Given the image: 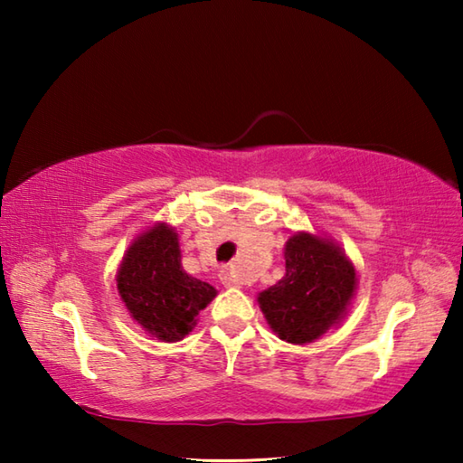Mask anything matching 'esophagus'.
<instances>
[{
  "label": "esophagus",
  "mask_w": 463,
  "mask_h": 463,
  "mask_svg": "<svg viewBox=\"0 0 463 463\" xmlns=\"http://www.w3.org/2000/svg\"><path fill=\"white\" fill-rule=\"evenodd\" d=\"M221 281H222L224 288H239V284H241V281L237 279V276H234V273L229 271V269L221 273Z\"/></svg>",
  "instance_id": "1"
}]
</instances>
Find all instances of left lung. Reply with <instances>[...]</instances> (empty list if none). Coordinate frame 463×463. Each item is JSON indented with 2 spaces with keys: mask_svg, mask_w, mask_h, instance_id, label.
<instances>
[{
  "mask_svg": "<svg viewBox=\"0 0 463 463\" xmlns=\"http://www.w3.org/2000/svg\"><path fill=\"white\" fill-rule=\"evenodd\" d=\"M286 276L257 296L271 331L288 343L317 341L347 315L355 294L354 263L333 241L310 232L288 239Z\"/></svg>",
  "mask_w": 463,
  "mask_h": 463,
  "instance_id": "1",
  "label": "left lung"
}]
</instances>
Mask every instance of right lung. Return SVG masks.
Here are the masks:
<instances>
[{
    "label": "right lung",
    "mask_w": 463,
    "mask_h": 463,
    "mask_svg": "<svg viewBox=\"0 0 463 463\" xmlns=\"http://www.w3.org/2000/svg\"><path fill=\"white\" fill-rule=\"evenodd\" d=\"M116 286L130 317L161 341L184 339L216 296L213 286L184 271L177 232L165 222L132 241Z\"/></svg>",
    "instance_id": "add662e5"
}]
</instances>
